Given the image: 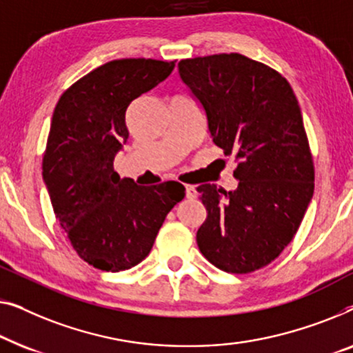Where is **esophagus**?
Wrapping results in <instances>:
<instances>
[{"mask_svg":"<svg viewBox=\"0 0 353 353\" xmlns=\"http://www.w3.org/2000/svg\"><path fill=\"white\" fill-rule=\"evenodd\" d=\"M185 196L188 198V200H193V198L196 196L195 187H193V185H185Z\"/></svg>","mask_w":353,"mask_h":353,"instance_id":"34e87169","label":"esophagus"}]
</instances>
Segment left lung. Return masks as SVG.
<instances>
[{"instance_id": "1", "label": "left lung", "mask_w": 353, "mask_h": 353, "mask_svg": "<svg viewBox=\"0 0 353 353\" xmlns=\"http://www.w3.org/2000/svg\"><path fill=\"white\" fill-rule=\"evenodd\" d=\"M182 81L206 112L212 142L238 166L233 192L196 187L201 254L228 274L269 265L290 245L314 195V158L288 79L241 54L182 59Z\"/></svg>"}]
</instances>
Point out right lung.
Returning <instances> with one entry per match:
<instances>
[{
    "label": "right lung",
    "instance_id": "1",
    "mask_svg": "<svg viewBox=\"0 0 353 353\" xmlns=\"http://www.w3.org/2000/svg\"><path fill=\"white\" fill-rule=\"evenodd\" d=\"M176 61L118 59L79 78L52 113L43 179L54 214L77 254L105 272L142 262L185 187H142L120 179L113 160L129 137L126 110L174 70Z\"/></svg>",
    "mask_w": 353,
    "mask_h": 353
}]
</instances>
